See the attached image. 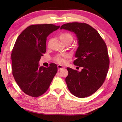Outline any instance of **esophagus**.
<instances>
[{
    "instance_id": "obj_1",
    "label": "esophagus",
    "mask_w": 122,
    "mask_h": 122,
    "mask_svg": "<svg viewBox=\"0 0 122 122\" xmlns=\"http://www.w3.org/2000/svg\"><path fill=\"white\" fill-rule=\"evenodd\" d=\"M58 71H60V70L64 69V66H61V65H58Z\"/></svg>"
}]
</instances>
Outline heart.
I'll use <instances>...</instances> for the list:
<instances>
[{
	"instance_id": "heart-1",
	"label": "heart",
	"mask_w": 122,
	"mask_h": 122,
	"mask_svg": "<svg viewBox=\"0 0 122 122\" xmlns=\"http://www.w3.org/2000/svg\"><path fill=\"white\" fill-rule=\"evenodd\" d=\"M60 38L63 43L66 42V41H71V42L73 41V36L69 33L65 32L61 33L60 36ZM68 56V54H66L58 55L55 57V61L59 64H64L66 63L65 58H67Z\"/></svg>"
}]
</instances>
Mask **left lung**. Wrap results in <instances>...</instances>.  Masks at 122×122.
Returning a JSON list of instances; mask_svg holds the SVG:
<instances>
[{"label": "left lung", "instance_id": "1", "mask_svg": "<svg viewBox=\"0 0 122 122\" xmlns=\"http://www.w3.org/2000/svg\"><path fill=\"white\" fill-rule=\"evenodd\" d=\"M62 29L74 32L77 36L79 46L73 63L82 68L81 71L66 68L68 88L76 97H89L102 86L107 75L109 59L106 44L99 33L86 23H66L61 26Z\"/></svg>", "mask_w": 122, "mask_h": 122}]
</instances>
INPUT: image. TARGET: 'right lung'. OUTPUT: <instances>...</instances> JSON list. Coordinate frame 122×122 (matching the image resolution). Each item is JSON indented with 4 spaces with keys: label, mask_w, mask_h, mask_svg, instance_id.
Returning <instances> with one entry per match:
<instances>
[{
    "label": "right lung",
    "mask_w": 122,
    "mask_h": 122,
    "mask_svg": "<svg viewBox=\"0 0 122 122\" xmlns=\"http://www.w3.org/2000/svg\"><path fill=\"white\" fill-rule=\"evenodd\" d=\"M59 27L49 24L31 25L15 43L11 55L12 73L18 86L28 96L38 97L46 92L57 72L56 64L46 68L38 63L46 52V38Z\"/></svg>",
    "instance_id": "add662e5"
}]
</instances>
